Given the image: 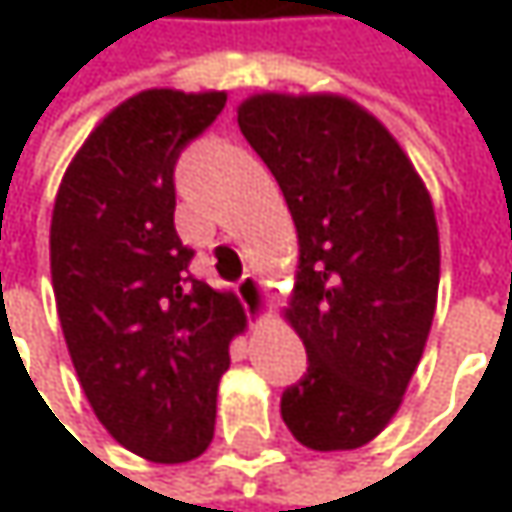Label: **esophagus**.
Segmentation results:
<instances>
[{"label":"esophagus","instance_id":"1","mask_svg":"<svg viewBox=\"0 0 512 512\" xmlns=\"http://www.w3.org/2000/svg\"><path fill=\"white\" fill-rule=\"evenodd\" d=\"M237 293H240V299H243L255 314H263V311H266V290H263V284H260L257 275L246 272V275L237 281Z\"/></svg>","mask_w":512,"mask_h":512}]
</instances>
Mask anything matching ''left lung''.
Returning a JSON list of instances; mask_svg holds the SVG:
<instances>
[{
    "label": "left lung",
    "instance_id": "8db88e82",
    "mask_svg": "<svg viewBox=\"0 0 512 512\" xmlns=\"http://www.w3.org/2000/svg\"><path fill=\"white\" fill-rule=\"evenodd\" d=\"M299 237L287 320L308 373L281 394L311 451H353L400 409L439 293L430 192L397 139L338 94H255L237 109Z\"/></svg>",
    "mask_w": 512,
    "mask_h": 512
}]
</instances>
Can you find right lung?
Wrapping results in <instances>:
<instances>
[{"label": "right lung", "mask_w": 512, "mask_h": 512, "mask_svg": "<svg viewBox=\"0 0 512 512\" xmlns=\"http://www.w3.org/2000/svg\"><path fill=\"white\" fill-rule=\"evenodd\" d=\"M225 91L151 88L112 109L67 165L50 225L55 308L82 391L118 445L189 462L213 442L216 391L246 329L234 293L189 272L174 165Z\"/></svg>", "instance_id": "add662e5"}]
</instances>
